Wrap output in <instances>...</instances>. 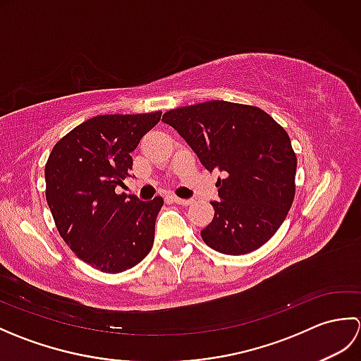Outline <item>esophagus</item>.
I'll list each match as a JSON object with an SVG mask.
<instances>
[{"mask_svg":"<svg viewBox=\"0 0 361 361\" xmlns=\"http://www.w3.org/2000/svg\"><path fill=\"white\" fill-rule=\"evenodd\" d=\"M169 202L176 203V204H183V206H189L190 203H192V200H186V198H180V197H175V195L169 197Z\"/></svg>","mask_w":361,"mask_h":361,"instance_id":"1","label":"esophagus"}]
</instances>
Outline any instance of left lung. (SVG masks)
I'll list each match as a JSON object with an SVG mask.
<instances>
[{
  "label": "left lung",
  "mask_w": 361,
  "mask_h": 361,
  "mask_svg": "<svg viewBox=\"0 0 361 361\" xmlns=\"http://www.w3.org/2000/svg\"><path fill=\"white\" fill-rule=\"evenodd\" d=\"M202 164L224 173L204 243L229 256L262 247L286 220L295 198L296 155L278 122L252 105L209 101L164 113Z\"/></svg>",
  "instance_id": "1"
}]
</instances>
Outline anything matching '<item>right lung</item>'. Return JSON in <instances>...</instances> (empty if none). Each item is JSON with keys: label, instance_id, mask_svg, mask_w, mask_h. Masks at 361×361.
<instances>
[{"label": "right lung", "instance_id": "obj_1", "mask_svg": "<svg viewBox=\"0 0 361 361\" xmlns=\"http://www.w3.org/2000/svg\"><path fill=\"white\" fill-rule=\"evenodd\" d=\"M161 111L102 114L65 135L44 166L46 202L65 243L83 262L116 274L152 250L163 198L140 202L114 188L132 171V153Z\"/></svg>", "mask_w": 361, "mask_h": 361}]
</instances>
